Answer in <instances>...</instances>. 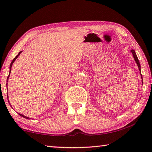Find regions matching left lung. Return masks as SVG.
I'll use <instances>...</instances> for the list:
<instances>
[{"instance_id": "8db88e82", "label": "left lung", "mask_w": 152, "mask_h": 152, "mask_svg": "<svg viewBox=\"0 0 152 152\" xmlns=\"http://www.w3.org/2000/svg\"><path fill=\"white\" fill-rule=\"evenodd\" d=\"M131 52L132 53H133V57H134V61H136V63H137V66H138V70H140V75H141V78H142V74H141V72H140V70H141L140 64L139 61H138V57H137V54H136V53H135V51H134V50H131ZM142 83H143V80H142Z\"/></svg>"}]
</instances>
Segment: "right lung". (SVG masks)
I'll list each match as a JSON object with an SVG mask.
<instances>
[{"instance_id":"obj_1","label":"right lung","mask_w":152,"mask_h":152,"mask_svg":"<svg viewBox=\"0 0 152 152\" xmlns=\"http://www.w3.org/2000/svg\"><path fill=\"white\" fill-rule=\"evenodd\" d=\"M22 52V51H20V52H19V53H18V56H16L15 58H14V59H13L12 60V63H11V64H10V72H9V75H8V78H7V81H6V82H8V78H9V77H10V72H11V69H12V64H13V63H14V61H15V59H17V58L18 57V56H19V55H20L21 54V53ZM7 83H6V86H7ZM8 102H9V101H8ZM10 103V102H9ZM18 114H19V115H20L21 116V117H23V118H26V119H30L29 118H28V117H26V116H25V115H22V114H19V113H18Z\"/></svg>"}]
</instances>
